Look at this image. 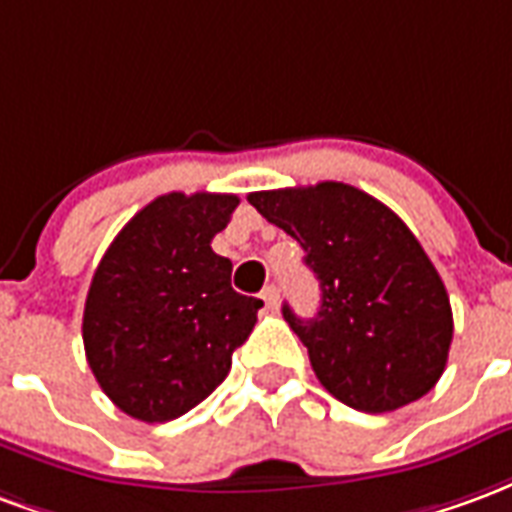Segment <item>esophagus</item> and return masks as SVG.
<instances>
[{
    "mask_svg": "<svg viewBox=\"0 0 512 512\" xmlns=\"http://www.w3.org/2000/svg\"><path fill=\"white\" fill-rule=\"evenodd\" d=\"M260 296H263V301H266L268 310H277V307H279V290H277V285H268V288H263V293H260Z\"/></svg>",
    "mask_w": 512,
    "mask_h": 512,
    "instance_id": "1",
    "label": "esophagus"
}]
</instances>
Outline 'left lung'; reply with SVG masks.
I'll return each instance as SVG.
<instances>
[{
	"mask_svg": "<svg viewBox=\"0 0 512 512\" xmlns=\"http://www.w3.org/2000/svg\"><path fill=\"white\" fill-rule=\"evenodd\" d=\"M249 202L304 249L321 310L299 318L312 370L340 403L384 414L428 395L447 367L450 296L395 211L348 183L255 191Z\"/></svg>",
	"mask_w": 512,
	"mask_h": 512,
	"instance_id": "1",
	"label": "left lung"
}]
</instances>
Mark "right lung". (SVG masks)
Returning a JSON list of instances; mask_svg holds the SVG:
<instances>
[{
	"instance_id": "right-lung-1",
	"label": "right lung",
	"mask_w": 512,
	"mask_h": 512,
	"mask_svg": "<svg viewBox=\"0 0 512 512\" xmlns=\"http://www.w3.org/2000/svg\"><path fill=\"white\" fill-rule=\"evenodd\" d=\"M235 194H164L117 233L84 304V354L128 417L167 422L222 384L263 301L235 293L233 263L211 249Z\"/></svg>"
}]
</instances>
